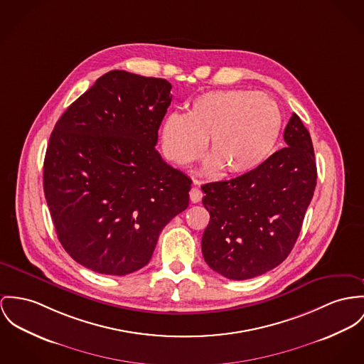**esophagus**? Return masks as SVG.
Instances as JSON below:
<instances>
[{
  "instance_id": "obj_1",
  "label": "esophagus",
  "mask_w": 364,
  "mask_h": 364,
  "mask_svg": "<svg viewBox=\"0 0 364 364\" xmlns=\"http://www.w3.org/2000/svg\"><path fill=\"white\" fill-rule=\"evenodd\" d=\"M202 191H200V188L199 187H196L194 186L193 188H191V191H190V199H191V202H194V203H198L200 199H202Z\"/></svg>"
}]
</instances>
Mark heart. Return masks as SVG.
<instances>
[{
  "label": "heart",
  "mask_w": 364,
  "mask_h": 364,
  "mask_svg": "<svg viewBox=\"0 0 364 364\" xmlns=\"http://www.w3.org/2000/svg\"><path fill=\"white\" fill-rule=\"evenodd\" d=\"M282 129L277 102L250 90L210 91L196 97L188 113L168 114L162 148L170 161L187 166L208 145L210 168L244 174L262 166L273 154Z\"/></svg>",
  "instance_id": "obj_1"
}]
</instances>
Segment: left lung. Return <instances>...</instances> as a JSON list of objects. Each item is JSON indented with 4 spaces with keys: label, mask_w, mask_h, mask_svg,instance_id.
<instances>
[{
    "label": "left lung",
    "mask_w": 364,
    "mask_h": 364,
    "mask_svg": "<svg viewBox=\"0 0 364 364\" xmlns=\"http://www.w3.org/2000/svg\"><path fill=\"white\" fill-rule=\"evenodd\" d=\"M287 146L262 166L231 180L203 184L210 220L202 235L208 266L230 280H248L292 251L314 194L317 168L308 129L294 113Z\"/></svg>",
    "instance_id": "obj_1"
}]
</instances>
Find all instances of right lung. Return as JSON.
<instances>
[{"mask_svg": "<svg viewBox=\"0 0 364 364\" xmlns=\"http://www.w3.org/2000/svg\"><path fill=\"white\" fill-rule=\"evenodd\" d=\"M171 84L111 70L56 122L43 184L56 235L84 267L126 276L190 202L191 178L155 149Z\"/></svg>", "mask_w": 364, "mask_h": 364, "instance_id": "right-lung-1", "label": "right lung"}]
</instances>
